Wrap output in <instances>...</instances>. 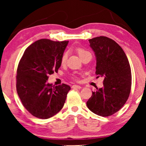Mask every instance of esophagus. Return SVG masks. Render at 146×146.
<instances>
[{
	"instance_id": "esophagus-1",
	"label": "esophagus",
	"mask_w": 146,
	"mask_h": 146,
	"mask_svg": "<svg viewBox=\"0 0 146 146\" xmlns=\"http://www.w3.org/2000/svg\"><path fill=\"white\" fill-rule=\"evenodd\" d=\"M72 88H74V89H80L81 88V86H79V85H73L72 86Z\"/></svg>"
}]
</instances>
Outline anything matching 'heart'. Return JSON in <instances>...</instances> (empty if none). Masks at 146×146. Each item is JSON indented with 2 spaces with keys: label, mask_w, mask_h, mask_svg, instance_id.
<instances>
[{
  "label": "heart",
  "mask_w": 146,
  "mask_h": 146,
  "mask_svg": "<svg viewBox=\"0 0 146 146\" xmlns=\"http://www.w3.org/2000/svg\"><path fill=\"white\" fill-rule=\"evenodd\" d=\"M76 50H77L78 54L79 56L81 58L86 55L91 54L90 52L82 48H78L76 49ZM67 58H68V52H65L62 54V56L61 63L62 64H64L66 62Z\"/></svg>",
  "instance_id": "heart-1"
}]
</instances>
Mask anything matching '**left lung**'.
Masks as SVG:
<instances>
[{
	"mask_svg": "<svg viewBox=\"0 0 146 146\" xmlns=\"http://www.w3.org/2000/svg\"><path fill=\"white\" fill-rule=\"evenodd\" d=\"M96 58V74L104 77V86L86 102L90 110L106 117L119 111L126 102L131 90V73L123 49L112 39L99 36L89 40Z\"/></svg>",
	"mask_w": 146,
	"mask_h": 146,
	"instance_id": "1",
	"label": "left lung"
}]
</instances>
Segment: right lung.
<instances>
[{
    "label": "right lung",
    "mask_w": 146,
    "mask_h": 146,
    "mask_svg": "<svg viewBox=\"0 0 146 146\" xmlns=\"http://www.w3.org/2000/svg\"><path fill=\"white\" fill-rule=\"evenodd\" d=\"M68 41L40 39L25 50L17 68V90L23 105L32 115L48 119L61 110L70 87L47 82L61 66Z\"/></svg>",
    "instance_id": "1"
}]
</instances>
